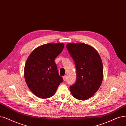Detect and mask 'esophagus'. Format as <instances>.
<instances>
[{"label": "esophagus", "mask_w": 126, "mask_h": 126, "mask_svg": "<svg viewBox=\"0 0 126 126\" xmlns=\"http://www.w3.org/2000/svg\"><path fill=\"white\" fill-rule=\"evenodd\" d=\"M63 80L64 81H65L66 79V75H64V76H63Z\"/></svg>", "instance_id": "obj_1"}]
</instances>
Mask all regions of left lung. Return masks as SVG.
I'll use <instances>...</instances> for the list:
<instances>
[{
	"label": "left lung",
	"mask_w": 126,
	"mask_h": 126,
	"mask_svg": "<svg viewBox=\"0 0 126 126\" xmlns=\"http://www.w3.org/2000/svg\"><path fill=\"white\" fill-rule=\"evenodd\" d=\"M66 48L75 62L77 79L69 87L73 96L87 100L98 90L103 78L102 60L97 51L83 43L68 44Z\"/></svg>",
	"instance_id": "8db88e82"
}]
</instances>
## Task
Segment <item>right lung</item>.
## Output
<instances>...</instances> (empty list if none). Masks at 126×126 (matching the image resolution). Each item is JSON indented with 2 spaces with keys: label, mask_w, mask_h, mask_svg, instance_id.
<instances>
[{
  "label": "right lung",
  "mask_w": 126,
  "mask_h": 126,
  "mask_svg": "<svg viewBox=\"0 0 126 126\" xmlns=\"http://www.w3.org/2000/svg\"><path fill=\"white\" fill-rule=\"evenodd\" d=\"M64 47L63 43L45 44L34 49L28 57L24 78L28 87L37 97L46 99L52 96L63 81L54 60Z\"/></svg>",
  "instance_id": "add662e5"
}]
</instances>
